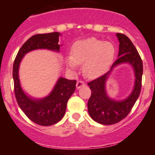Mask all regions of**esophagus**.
<instances>
[{"mask_svg": "<svg viewBox=\"0 0 155 155\" xmlns=\"http://www.w3.org/2000/svg\"><path fill=\"white\" fill-rule=\"evenodd\" d=\"M84 85V81H77L76 87L78 88V89L81 88V87H83Z\"/></svg>", "mask_w": 155, "mask_h": 155, "instance_id": "34e87169", "label": "esophagus"}]
</instances>
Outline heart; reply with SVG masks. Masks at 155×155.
Returning <instances> with one entry per match:
<instances>
[{
  "mask_svg": "<svg viewBox=\"0 0 155 155\" xmlns=\"http://www.w3.org/2000/svg\"><path fill=\"white\" fill-rule=\"evenodd\" d=\"M115 56L116 48L112 42L88 38L74 43L67 64L71 69H75L77 64H84V74L88 78H96L108 71Z\"/></svg>",
  "mask_w": 155,
  "mask_h": 155,
  "instance_id": "obj_1",
  "label": "heart"
}]
</instances>
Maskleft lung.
Wrapping results in <instances>:
<instances>
[{
  "label": "left lung",
  "instance_id": "8db88e82",
  "mask_svg": "<svg viewBox=\"0 0 155 155\" xmlns=\"http://www.w3.org/2000/svg\"><path fill=\"white\" fill-rule=\"evenodd\" d=\"M120 42L118 59L111 67L110 71L97 79L88 82L91 95L87 102L88 113L92 120L103 125H112L124 119L132 109L141 90L143 63L137 50L127 35L116 33ZM127 62L133 67L135 82L132 92L126 100L116 101L107 96L105 83L110 71L116 65Z\"/></svg>",
  "mask_w": 155,
  "mask_h": 155
}]
</instances>
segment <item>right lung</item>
Instances as JSON below:
<instances>
[{"label": "right lung", "mask_w": 155, "mask_h": 155, "mask_svg": "<svg viewBox=\"0 0 155 155\" xmlns=\"http://www.w3.org/2000/svg\"><path fill=\"white\" fill-rule=\"evenodd\" d=\"M59 32L37 34L22 45L13 65L15 94L19 107L29 120L40 126H51L58 123L65 114L67 103L76 88V81L60 78L48 96L34 98L24 92L18 78L19 65L24 56L31 50L46 49L60 51Z\"/></svg>", "instance_id": "1"}]
</instances>
